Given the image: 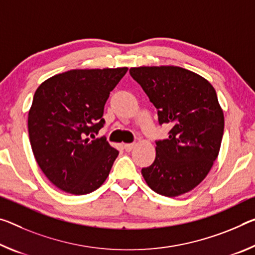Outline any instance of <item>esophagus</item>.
Wrapping results in <instances>:
<instances>
[{
    "mask_svg": "<svg viewBox=\"0 0 255 255\" xmlns=\"http://www.w3.org/2000/svg\"><path fill=\"white\" fill-rule=\"evenodd\" d=\"M135 146H136V145H135V144H132V143H131V144H125V146H124V147H125V149H126V151H127V152H130V151H131V149H132V148H134Z\"/></svg>",
    "mask_w": 255,
    "mask_h": 255,
    "instance_id": "1",
    "label": "esophagus"
}]
</instances>
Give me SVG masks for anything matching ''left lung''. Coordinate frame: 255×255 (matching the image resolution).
<instances>
[{"label":"left lung","instance_id":"obj_1","mask_svg":"<svg viewBox=\"0 0 255 255\" xmlns=\"http://www.w3.org/2000/svg\"><path fill=\"white\" fill-rule=\"evenodd\" d=\"M157 109L159 124L171 127L156 140L155 160L142 169L148 187L160 195L179 196L203 181L220 151L224 111L203 77L176 66L130 68Z\"/></svg>","mask_w":255,"mask_h":255}]
</instances>
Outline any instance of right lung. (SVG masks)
I'll return each instance as SVG.
<instances>
[{"mask_svg":"<svg viewBox=\"0 0 255 255\" xmlns=\"http://www.w3.org/2000/svg\"><path fill=\"white\" fill-rule=\"evenodd\" d=\"M127 70L72 69L36 90L28 113L31 149L44 175L61 191L84 195L108 178L119 152L94 134L106 123L110 92Z\"/></svg>","mask_w":255,"mask_h":255,"instance_id":"obj_1","label":"right lung"}]
</instances>
